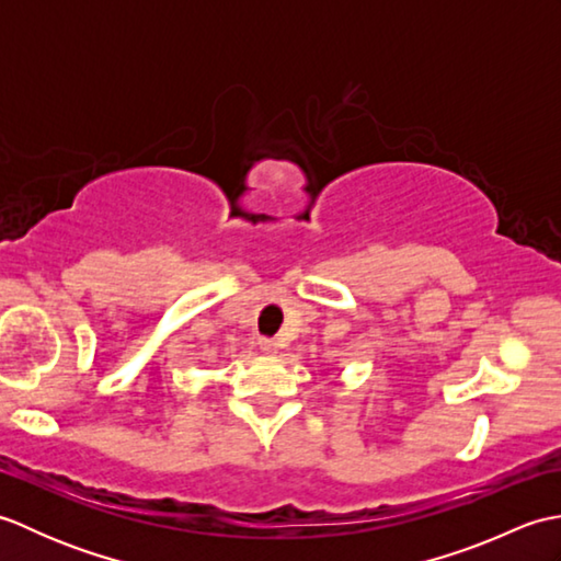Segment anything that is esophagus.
Returning <instances> with one entry per match:
<instances>
[{
  "instance_id": "1",
  "label": "esophagus",
  "mask_w": 561,
  "mask_h": 561,
  "mask_svg": "<svg viewBox=\"0 0 561 561\" xmlns=\"http://www.w3.org/2000/svg\"><path fill=\"white\" fill-rule=\"evenodd\" d=\"M260 350L265 354H277L279 352V342L272 340V337H262L260 340Z\"/></svg>"
}]
</instances>
